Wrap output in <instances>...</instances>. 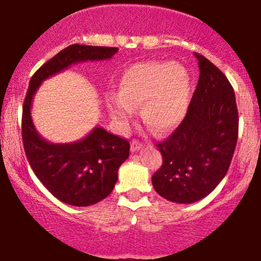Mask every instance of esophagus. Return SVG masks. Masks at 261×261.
Here are the masks:
<instances>
[{
    "mask_svg": "<svg viewBox=\"0 0 261 261\" xmlns=\"http://www.w3.org/2000/svg\"><path fill=\"white\" fill-rule=\"evenodd\" d=\"M142 149V145L140 144L139 141H136V140H134L133 142H131V151L135 152V151H139V150Z\"/></svg>",
    "mask_w": 261,
    "mask_h": 261,
    "instance_id": "obj_1",
    "label": "esophagus"
}]
</instances>
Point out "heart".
I'll use <instances>...</instances> for the list:
<instances>
[{"label": "heart", "mask_w": 261, "mask_h": 261, "mask_svg": "<svg viewBox=\"0 0 261 261\" xmlns=\"http://www.w3.org/2000/svg\"><path fill=\"white\" fill-rule=\"evenodd\" d=\"M191 77L179 62L146 61L131 65L119 82V95L109 100L114 120L125 127L140 106L142 122L156 134L176 127L188 111Z\"/></svg>", "instance_id": "heart-1"}]
</instances>
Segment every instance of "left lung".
Segmentation results:
<instances>
[{"mask_svg": "<svg viewBox=\"0 0 261 261\" xmlns=\"http://www.w3.org/2000/svg\"><path fill=\"white\" fill-rule=\"evenodd\" d=\"M200 76L186 116L158 147L163 165L152 175L159 195L177 204L207 196L229 170L239 131L234 89L226 76L195 54Z\"/></svg>", "mask_w": 261, "mask_h": 261, "instance_id": "left-lung-1", "label": "left lung"}]
</instances>
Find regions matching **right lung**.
<instances>
[{
	"instance_id": "right-lung-1",
	"label": "right lung",
	"mask_w": 261,
	"mask_h": 261,
	"mask_svg": "<svg viewBox=\"0 0 261 261\" xmlns=\"http://www.w3.org/2000/svg\"><path fill=\"white\" fill-rule=\"evenodd\" d=\"M117 51V47L75 43L41 66L30 80L22 108L24 152L38 180L65 204L89 206L109 196L117 181L119 167L128 158L130 144L100 126L79 141L52 144L35 127L31 117L32 100L46 79L79 62L109 60Z\"/></svg>"
}]
</instances>
